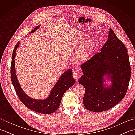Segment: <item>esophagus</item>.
Returning <instances> with one entry per match:
<instances>
[{"mask_svg": "<svg viewBox=\"0 0 135 135\" xmlns=\"http://www.w3.org/2000/svg\"><path fill=\"white\" fill-rule=\"evenodd\" d=\"M78 73H75V72H74L73 73V76H74V79H75V81L77 82L78 81Z\"/></svg>", "mask_w": 135, "mask_h": 135, "instance_id": "34e87169", "label": "esophagus"}]
</instances>
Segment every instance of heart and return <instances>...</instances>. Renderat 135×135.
Wrapping results in <instances>:
<instances>
[{
  "mask_svg": "<svg viewBox=\"0 0 135 135\" xmlns=\"http://www.w3.org/2000/svg\"><path fill=\"white\" fill-rule=\"evenodd\" d=\"M87 35H85L86 36ZM96 38L95 36L91 35L87 38L86 41L82 46L80 47L76 54V59L79 62H84L88 59L91 50L95 45Z\"/></svg>",
  "mask_w": 135,
  "mask_h": 135,
  "instance_id": "b5f03b06",
  "label": "heart"
}]
</instances>
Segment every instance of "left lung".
Segmentation results:
<instances>
[{"mask_svg": "<svg viewBox=\"0 0 135 135\" xmlns=\"http://www.w3.org/2000/svg\"><path fill=\"white\" fill-rule=\"evenodd\" d=\"M78 79L85 93L83 103L89 111H104L124 99L131 79V66L124 44L110 28L108 39L100 50L81 66ZM108 80L111 83L107 84Z\"/></svg>", "mask_w": 135, "mask_h": 135, "instance_id": "1", "label": "left lung"}]
</instances>
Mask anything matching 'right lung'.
Returning a JSON list of instances; mask_svg holds the SVG:
<instances>
[{"instance_id":"1","label":"right lung","mask_w":135,"mask_h":135,"mask_svg":"<svg viewBox=\"0 0 135 135\" xmlns=\"http://www.w3.org/2000/svg\"><path fill=\"white\" fill-rule=\"evenodd\" d=\"M40 27H41V25H38L31 31L30 33L35 32ZM19 46L20 41L17 42L14 49L10 70L11 82L15 89L17 96L21 102L28 108L31 110L45 114L53 113L59 108L62 96L65 91L73 86L75 83V79H74L73 76L72 70H68L61 74V76L54 85L47 98L43 100L31 98L25 94L24 91L22 90L16 75L15 58L16 56V50Z\"/></svg>"}]
</instances>
